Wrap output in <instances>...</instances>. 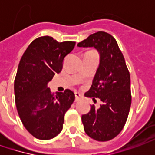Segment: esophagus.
<instances>
[{
  "mask_svg": "<svg viewBox=\"0 0 155 155\" xmlns=\"http://www.w3.org/2000/svg\"><path fill=\"white\" fill-rule=\"evenodd\" d=\"M75 97H76V101H78V100H79L83 97V95L79 92H75Z\"/></svg>",
  "mask_w": 155,
  "mask_h": 155,
  "instance_id": "1",
  "label": "esophagus"
}]
</instances>
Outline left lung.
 <instances>
[{
    "mask_svg": "<svg viewBox=\"0 0 155 155\" xmlns=\"http://www.w3.org/2000/svg\"><path fill=\"white\" fill-rule=\"evenodd\" d=\"M79 47H95L100 53V64L92 85L84 96L101 101L98 109L91 105L82 116L84 131L98 141L112 140L120 134L128 119L131 105L130 75L124 57L115 38L97 32L78 44Z\"/></svg>",
    "mask_w": 155,
    "mask_h": 155,
    "instance_id": "obj_1",
    "label": "left lung"
}]
</instances>
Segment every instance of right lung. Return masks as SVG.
Segmentation results:
<instances>
[{
	"label": "right lung",
	"instance_id": "add662e5",
	"mask_svg": "<svg viewBox=\"0 0 155 155\" xmlns=\"http://www.w3.org/2000/svg\"><path fill=\"white\" fill-rule=\"evenodd\" d=\"M76 42H58L50 36L35 39L21 57L15 79L16 108L27 130L39 140L61 132L64 114L75 100L72 91L52 93L47 84L63 68Z\"/></svg>",
	"mask_w": 155,
	"mask_h": 155
}]
</instances>
